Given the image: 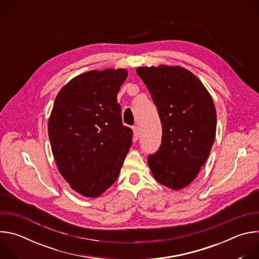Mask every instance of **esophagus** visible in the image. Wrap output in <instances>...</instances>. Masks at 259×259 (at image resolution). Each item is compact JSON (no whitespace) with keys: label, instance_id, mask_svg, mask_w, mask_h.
Listing matches in <instances>:
<instances>
[{"label":"esophagus","instance_id":"esophagus-1","mask_svg":"<svg viewBox=\"0 0 259 259\" xmlns=\"http://www.w3.org/2000/svg\"><path fill=\"white\" fill-rule=\"evenodd\" d=\"M133 137H134L135 140H137L139 138V128H138V126L133 127Z\"/></svg>","mask_w":259,"mask_h":259}]
</instances>
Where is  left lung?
I'll return each instance as SVG.
<instances>
[{
    "mask_svg": "<svg viewBox=\"0 0 259 259\" xmlns=\"http://www.w3.org/2000/svg\"><path fill=\"white\" fill-rule=\"evenodd\" d=\"M157 106L162 142L147 162L158 182L180 190L196 178L210 154L216 133L213 100L190 70L159 65L136 69Z\"/></svg>",
    "mask_w": 259,
    "mask_h": 259,
    "instance_id": "obj_1",
    "label": "left lung"
}]
</instances>
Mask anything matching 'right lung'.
<instances>
[{"mask_svg":"<svg viewBox=\"0 0 259 259\" xmlns=\"http://www.w3.org/2000/svg\"><path fill=\"white\" fill-rule=\"evenodd\" d=\"M124 68L90 70L57 94L48 133L57 168L77 193L96 198L117 180L132 143L117 95Z\"/></svg>","mask_w":259,"mask_h":259,"instance_id":"add662e5","label":"right lung"}]
</instances>
